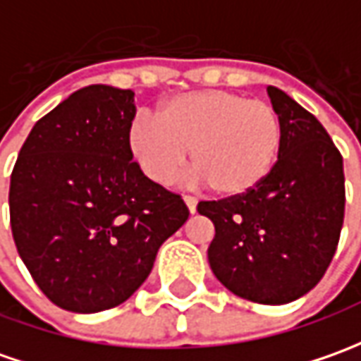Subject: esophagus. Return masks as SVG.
Wrapping results in <instances>:
<instances>
[{"label": "esophagus", "instance_id": "esophagus-1", "mask_svg": "<svg viewBox=\"0 0 361 361\" xmlns=\"http://www.w3.org/2000/svg\"><path fill=\"white\" fill-rule=\"evenodd\" d=\"M183 201H185L188 209H190L191 213H195V207H197V200H195L193 195H183Z\"/></svg>", "mask_w": 361, "mask_h": 361}]
</instances>
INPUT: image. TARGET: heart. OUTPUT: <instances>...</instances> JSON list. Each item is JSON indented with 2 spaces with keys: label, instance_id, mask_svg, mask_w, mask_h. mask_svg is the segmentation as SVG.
Segmentation results:
<instances>
[{
  "label": "heart",
  "instance_id": "1",
  "mask_svg": "<svg viewBox=\"0 0 361 361\" xmlns=\"http://www.w3.org/2000/svg\"><path fill=\"white\" fill-rule=\"evenodd\" d=\"M156 119L140 114L130 126L128 148L140 170L166 185L176 180L185 152H191V170L223 197L261 185L283 138L273 104L219 88L168 98Z\"/></svg>",
  "mask_w": 361,
  "mask_h": 361
}]
</instances>
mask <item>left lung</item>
<instances>
[{
	"label": "left lung",
	"mask_w": 361,
	"mask_h": 361,
	"mask_svg": "<svg viewBox=\"0 0 361 361\" xmlns=\"http://www.w3.org/2000/svg\"><path fill=\"white\" fill-rule=\"evenodd\" d=\"M281 120L279 160L243 195L200 201L215 237L207 259L217 281L259 304H286L312 290L332 263L344 225L342 154L314 114L269 87Z\"/></svg>",
	"instance_id": "8db88e82"
}]
</instances>
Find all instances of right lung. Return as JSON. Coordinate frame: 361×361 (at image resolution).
Masks as SVG:
<instances>
[{"instance_id":"1","label":"right lung","mask_w":361,"mask_h":361,"mask_svg":"<svg viewBox=\"0 0 361 361\" xmlns=\"http://www.w3.org/2000/svg\"><path fill=\"white\" fill-rule=\"evenodd\" d=\"M134 92L90 85L29 132L9 185L17 252L47 298L92 314L128 300L190 217L132 160Z\"/></svg>"}]
</instances>
